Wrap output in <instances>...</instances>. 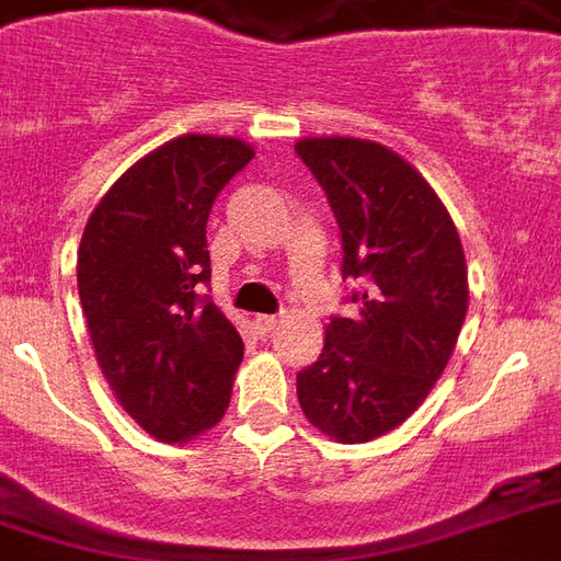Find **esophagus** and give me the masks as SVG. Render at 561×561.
Masks as SVG:
<instances>
[{
	"mask_svg": "<svg viewBox=\"0 0 561 561\" xmlns=\"http://www.w3.org/2000/svg\"><path fill=\"white\" fill-rule=\"evenodd\" d=\"M252 323H255V329H259L262 335H271L273 329H276V323H279V318H276V314H259Z\"/></svg>",
	"mask_w": 561,
	"mask_h": 561,
	"instance_id": "obj_1",
	"label": "esophagus"
}]
</instances>
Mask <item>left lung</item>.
I'll return each instance as SVG.
<instances>
[{
  "instance_id": "obj_1",
  "label": "left lung",
  "mask_w": 561,
  "mask_h": 561,
  "mask_svg": "<svg viewBox=\"0 0 561 561\" xmlns=\"http://www.w3.org/2000/svg\"><path fill=\"white\" fill-rule=\"evenodd\" d=\"M327 191L356 314L332 318L323 353L297 374L302 414L341 444L391 433L433 391L468 311V264L453 217L405 158L362 138H302Z\"/></svg>"
}]
</instances>
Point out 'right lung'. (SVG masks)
<instances>
[{"label":"right lung","instance_id":"right-lung-1","mask_svg":"<svg viewBox=\"0 0 561 561\" xmlns=\"http://www.w3.org/2000/svg\"><path fill=\"white\" fill-rule=\"evenodd\" d=\"M238 138L182 135L111 185L79 243V299L117 403L158 442H191L220 421L243 341L203 294L205 226L217 194L250 164Z\"/></svg>","mask_w":561,"mask_h":561}]
</instances>
